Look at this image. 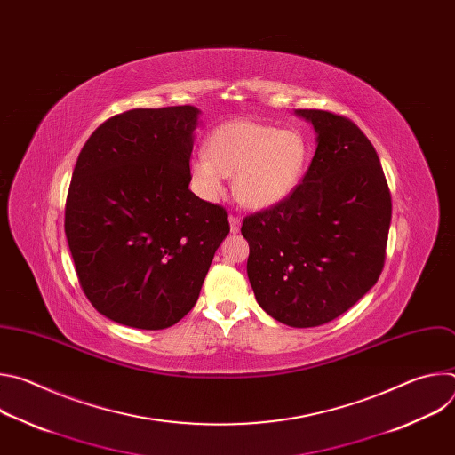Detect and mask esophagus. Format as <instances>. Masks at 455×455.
Returning a JSON list of instances; mask_svg holds the SVG:
<instances>
[{
    "mask_svg": "<svg viewBox=\"0 0 455 455\" xmlns=\"http://www.w3.org/2000/svg\"><path fill=\"white\" fill-rule=\"evenodd\" d=\"M228 221H230V232H232V234H237L239 228H241V220H239L237 216L230 214V216H228Z\"/></svg>",
    "mask_w": 455,
    "mask_h": 455,
    "instance_id": "obj_1",
    "label": "esophagus"
}]
</instances>
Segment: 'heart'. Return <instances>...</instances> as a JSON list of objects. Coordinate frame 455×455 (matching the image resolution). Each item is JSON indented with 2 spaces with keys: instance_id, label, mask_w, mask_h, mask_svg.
Listing matches in <instances>:
<instances>
[{
  "instance_id": "heart-1",
  "label": "heart",
  "mask_w": 455,
  "mask_h": 455,
  "mask_svg": "<svg viewBox=\"0 0 455 455\" xmlns=\"http://www.w3.org/2000/svg\"><path fill=\"white\" fill-rule=\"evenodd\" d=\"M307 165V144L295 127L237 118L209 135L205 155L192 160L194 181L205 198H218L225 176H234V194L250 209L277 205L295 190Z\"/></svg>"
}]
</instances>
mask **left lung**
Listing matches in <instances>:
<instances>
[{
	"mask_svg": "<svg viewBox=\"0 0 455 455\" xmlns=\"http://www.w3.org/2000/svg\"><path fill=\"white\" fill-rule=\"evenodd\" d=\"M295 113L315 127V156L290 196L246 216L241 232L259 306L286 326L316 328L376 284L393 204L379 158L351 118Z\"/></svg>",
	"mask_w": 455,
	"mask_h": 455,
	"instance_id": "left-lung-1",
	"label": "left lung"
}]
</instances>
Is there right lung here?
<instances>
[{"label":"right lung","mask_w":455,"mask_h":455,"mask_svg":"<svg viewBox=\"0 0 455 455\" xmlns=\"http://www.w3.org/2000/svg\"><path fill=\"white\" fill-rule=\"evenodd\" d=\"M198 113H118L79 153L64 234L84 295L124 326L165 330L181 320L230 232L227 211L188 190Z\"/></svg>","instance_id":"obj_1"}]
</instances>
